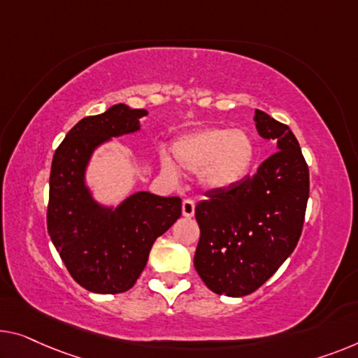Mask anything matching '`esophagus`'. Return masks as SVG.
Returning a JSON list of instances; mask_svg holds the SVG:
<instances>
[{"instance_id":"1","label":"esophagus","mask_w":358,"mask_h":358,"mask_svg":"<svg viewBox=\"0 0 358 358\" xmlns=\"http://www.w3.org/2000/svg\"><path fill=\"white\" fill-rule=\"evenodd\" d=\"M181 212H183V217H193L194 215V202L191 199H185L183 204H181Z\"/></svg>"}]
</instances>
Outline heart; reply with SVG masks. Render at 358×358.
Returning <instances> with one entry per match:
<instances>
[{"instance_id":"heart-1","label":"heart","mask_w":358,"mask_h":358,"mask_svg":"<svg viewBox=\"0 0 358 358\" xmlns=\"http://www.w3.org/2000/svg\"><path fill=\"white\" fill-rule=\"evenodd\" d=\"M181 167L201 172V181L209 189H227L248 177L255 161V145L246 131L231 128H204L183 136L173 145ZM162 167L173 175V165L162 159Z\"/></svg>"}]
</instances>
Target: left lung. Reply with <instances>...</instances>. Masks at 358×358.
Instances as JSON below:
<instances>
[{"label":"left lung","instance_id":"8db88e82","mask_svg":"<svg viewBox=\"0 0 358 358\" xmlns=\"http://www.w3.org/2000/svg\"><path fill=\"white\" fill-rule=\"evenodd\" d=\"M255 127L278 151L227 189H212L196 206L201 238L194 266L215 294L248 296L289 257L301 238L308 201V167L291 128L262 110Z\"/></svg>","mask_w":358,"mask_h":358}]
</instances>
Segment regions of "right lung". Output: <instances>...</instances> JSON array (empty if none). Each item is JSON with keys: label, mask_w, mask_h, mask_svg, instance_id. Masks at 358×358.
<instances>
[{"label": "right lung", "mask_w": 358, "mask_h": 358, "mask_svg": "<svg viewBox=\"0 0 358 358\" xmlns=\"http://www.w3.org/2000/svg\"><path fill=\"white\" fill-rule=\"evenodd\" d=\"M146 114L115 104L104 114L85 117L52 157L48 233L72 278L98 294L130 289L145 270L154 241L181 215L180 197L140 191L109 209L94 202L85 186V169L94 148L140 130Z\"/></svg>", "instance_id": "1"}]
</instances>
